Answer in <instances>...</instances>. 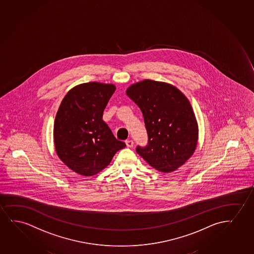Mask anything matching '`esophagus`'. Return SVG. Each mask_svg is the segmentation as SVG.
Here are the masks:
<instances>
[{"label": "esophagus", "mask_w": 254, "mask_h": 254, "mask_svg": "<svg viewBox=\"0 0 254 254\" xmlns=\"http://www.w3.org/2000/svg\"><path fill=\"white\" fill-rule=\"evenodd\" d=\"M125 143H126L127 147H129V148H131V147H133V145H134V142H133L132 140L130 139L126 140Z\"/></svg>", "instance_id": "34e87169"}]
</instances>
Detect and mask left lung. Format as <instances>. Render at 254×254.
<instances>
[{
  "label": "left lung",
  "mask_w": 254,
  "mask_h": 254,
  "mask_svg": "<svg viewBox=\"0 0 254 254\" xmlns=\"http://www.w3.org/2000/svg\"><path fill=\"white\" fill-rule=\"evenodd\" d=\"M127 96L140 108L148 134L136 152L160 172H174L196 149L198 129L186 96L165 82L144 80L129 86Z\"/></svg>",
  "instance_id": "8db88e82"
}]
</instances>
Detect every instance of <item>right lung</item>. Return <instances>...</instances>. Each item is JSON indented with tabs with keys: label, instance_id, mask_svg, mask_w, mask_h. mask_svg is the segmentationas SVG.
Masks as SVG:
<instances>
[{
	"label": "right lung",
	"instance_id": "obj_1",
	"mask_svg": "<svg viewBox=\"0 0 254 254\" xmlns=\"http://www.w3.org/2000/svg\"><path fill=\"white\" fill-rule=\"evenodd\" d=\"M115 90L113 84L82 83L68 91L58 109L54 125L56 150L65 165L80 175L97 174L126 146L103 120Z\"/></svg>",
	"mask_w": 254,
	"mask_h": 254
}]
</instances>
